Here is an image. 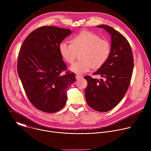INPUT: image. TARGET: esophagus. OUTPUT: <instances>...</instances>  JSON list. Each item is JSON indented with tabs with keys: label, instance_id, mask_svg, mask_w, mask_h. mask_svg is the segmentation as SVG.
Returning <instances> with one entry per match:
<instances>
[{
	"label": "esophagus",
	"instance_id": "obj_1",
	"mask_svg": "<svg viewBox=\"0 0 151 151\" xmlns=\"http://www.w3.org/2000/svg\"><path fill=\"white\" fill-rule=\"evenodd\" d=\"M83 77V76L82 75H76V79H80V78H82Z\"/></svg>",
	"mask_w": 151,
	"mask_h": 151
}]
</instances>
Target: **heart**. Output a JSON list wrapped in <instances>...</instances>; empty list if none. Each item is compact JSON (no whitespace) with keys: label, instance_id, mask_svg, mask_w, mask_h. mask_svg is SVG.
Masks as SVG:
<instances>
[{"label":"heart","instance_id":"b5f03b06","mask_svg":"<svg viewBox=\"0 0 151 151\" xmlns=\"http://www.w3.org/2000/svg\"><path fill=\"white\" fill-rule=\"evenodd\" d=\"M71 44L61 42L59 51L66 63L71 64L81 51V61L75 63L70 67L71 70L76 73L88 72L92 68L101 67L108 58L111 52L109 42L91 32L82 30L71 39Z\"/></svg>","mask_w":151,"mask_h":151}]
</instances>
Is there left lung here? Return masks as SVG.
Returning a JSON list of instances; mask_svg holds the SVG:
<instances>
[{"label": "left lung", "instance_id": "1", "mask_svg": "<svg viewBox=\"0 0 151 151\" xmlns=\"http://www.w3.org/2000/svg\"><path fill=\"white\" fill-rule=\"evenodd\" d=\"M111 35V50L106 62L93 75L105 78L99 81L85 76L87 81L85 95L87 104L99 112L112 109L125 96L132 77L134 58L131 46L119 32L106 25L97 26Z\"/></svg>", "mask_w": 151, "mask_h": 151}]
</instances>
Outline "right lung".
I'll use <instances>...</instances> for the list:
<instances>
[{"label":"right lung","mask_w":151,"mask_h":151,"mask_svg":"<svg viewBox=\"0 0 151 151\" xmlns=\"http://www.w3.org/2000/svg\"><path fill=\"white\" fill-rule=\"evenodd\" d=\"M71 33L69 29L42 26L31 32L20 48L18 76L27 98L42 112L54 113L62 109L69 86L76 80L75 73L66 71L58 48Z\"/></svg>","instance_id":"add662e5"}]
</instances>
